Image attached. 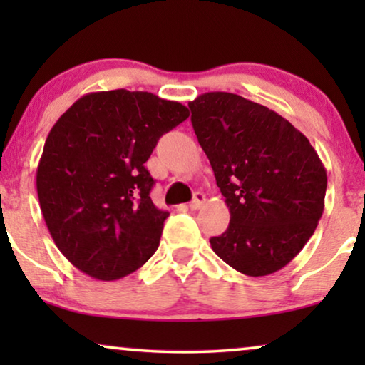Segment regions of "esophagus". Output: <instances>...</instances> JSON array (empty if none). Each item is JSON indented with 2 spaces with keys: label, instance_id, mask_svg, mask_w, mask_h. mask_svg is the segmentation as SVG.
Returning <instances> with one entry per match:
<instances>
[{
  "label": "esophagus",
  "instance_id": "1",
  "mask_svg": "<svg viewBox=\"0 0 365 365\" xmlns=\"http://www.w3.org/2000/svg\"><path fill=\"white\" fill-rule=\"evenodd\" d=\"M204 202H206V196H204L202 192H196V194H194V199L191 201V204H189V209L196 211V209L201 207Z\"/></svg>",
  "mask_w": 365,
  "mask_h": 365
}]
</instances>
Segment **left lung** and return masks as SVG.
<instances>
[{"label":"left lung","mask_w":365,"mask_h":365,"mask_svg":"<svg viewBox=\"0 0 365 365\" xmlns=\"http://www.w3.org/2000/svg\"><path fill=\"white\" fill-rule=\"evenodd\" d=\"M189 109L231 212L212 251L246 276L277 272L322 216L327 174L316 149L287 119L239 94L204 93Z\"/></svg>","instance_id":"8db88e82"}]
</instances>
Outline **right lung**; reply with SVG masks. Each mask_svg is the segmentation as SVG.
<instances>
[{"label":"right lung","mask_w":365,"mask_h":365,"mask_svg":"<svg viewBox=\"0 0 365 365\" xmlns=\"http://www.w3.org/2000/svg\"><path fill=\"white\" fill-rule=\"evenodd\" d=\"M189 118L146 91L89 93L49 131L36 171L44 222L63 256L98 281H116L156 252L168 211L151 201L144 163Z\"/></svg>","instance_id":"right-lung-1"}]
</instances>
